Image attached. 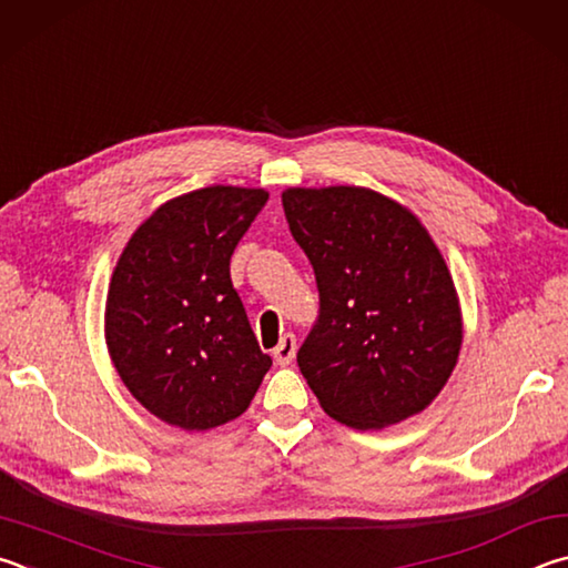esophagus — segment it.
Here are the masks:
<instances>
[{
  "label": "esophagus",
  "instance_id": "obj_1",
  "mask_svg": "<svg viewBox=\"0 0 568 568\" xmlns=\"http://www.w3.org/2000/svg\"><path fill=\"white\" fill-rule=\"evenodd\" d=\"M294 354H296V339H294V334H284L282 336V342L276 344V349H274V362L278 364V366H290L292 362H294Z\"/></svg>",
  "mask_w": 568,
  "mask_h": 568
}]
</instances>
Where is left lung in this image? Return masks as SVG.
I'll use <instances>...</instances> for the list:
<instances>
[{
    "instance_id": "obj_1",
    "label": "left lung",
    "mask_w": 568,
    "mask_h": 568,
    "mask_svg": "<svg viewBox=\"0 0 568 568\" xmlns=\"http://www.w3.org/2000/svg\"><path fill=\"white\" fill-rule=\"evenodd\" d=\"M286 222L320 286L296 362L332 419L384 429L424 412L464 342L444 254L412 209L366 186H290Z\"/></svg>"
}]
</instances>
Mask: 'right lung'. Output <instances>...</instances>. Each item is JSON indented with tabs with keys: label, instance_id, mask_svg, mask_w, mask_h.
Segmentation results:
<instances>
[{
	"label": "right lung",
	"instance_id": "right-lung-1",
	"mask_svg": "<svg viewBox=\"0 0 568 568\" xmlns=\"http://www.w3.org/2000/svg\"><path fill=\"white\" fill-rule=\"evenodd\" d=\"M266 189L212 184L136 226L109 282L104 339L119 379L149 414L184 432L242 416L272 359L229 276Z\"/></svg>",
	"mask_w": 568,
	"mask_h": 568
}]
</instances>
